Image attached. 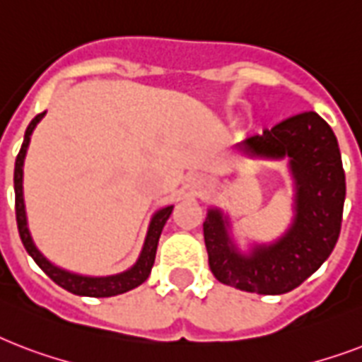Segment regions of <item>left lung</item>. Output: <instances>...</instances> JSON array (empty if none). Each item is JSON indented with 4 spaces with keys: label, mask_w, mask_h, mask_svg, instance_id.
Instances as JSON below:
<instances>
[{
    "label": "left lung",
    "mask_w": 362,
    "mask_h": 362,
    "mask_svg": "<svg viewBox=\"0 0 362 362\" xmlns=\"http://www.w3.org/2000/svg\"><path fill=\"white\" fill-rule=\"evenodd\" d=\"M240 150L261 158H289L297 182V216L286 237L240 255L218 210L203 223L209 264L216 280L240 291L281 295L320 269L337 246L342 227L346 175L331 125L315 112L295 115L240 142Z\"/></svg>",
    "instance_id": "1"
}]
</instances>
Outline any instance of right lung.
I'll list each match as a JSON object with an SVG mask.
<instances>
[{
	"mask_svg": "<svg viewBox=\"0 0 362 362\" xmlns=\"http://www.w3.org/2000/svg\"><path fill=\"white\" fill-rule=\"evenodd\" d=\"M42 116H45V112L37 115L35 118L30 122V125H28V129H25L24 135V142H22V148H20L18 156H16V163H14V210H16V226H18L20 238H22V244H24L25 252L30 253L31 257H33V261L41 267L42 272H45L50 280L56 281L59 287H64V289H67L69 293L82 295V297H115V295H120V293L129 291L133 287L141 286L142 281H146V278L150 276V272H152L159 235L163 231L165 221L169 220L170 212H173V206H165V209L158 210V212L153 214L150 229H148L146 242H144V247H142V253L141 257H139V261H136L129 270H125V272L116 276L90 278V276H78L71 274V272H65V270L54 267L52 263H48L47 259L42 257V253L35 247L33 240H31L28 226H25L24 197H22V165H24L25 150H28V144H30L31 133L35 129V125L41 122Z\"/></svg>",
	"mask_w": 362,
	"mask_h": 362,
	"instance_id": "add662e5",
	"label": "right lung"
}]
</instances>
